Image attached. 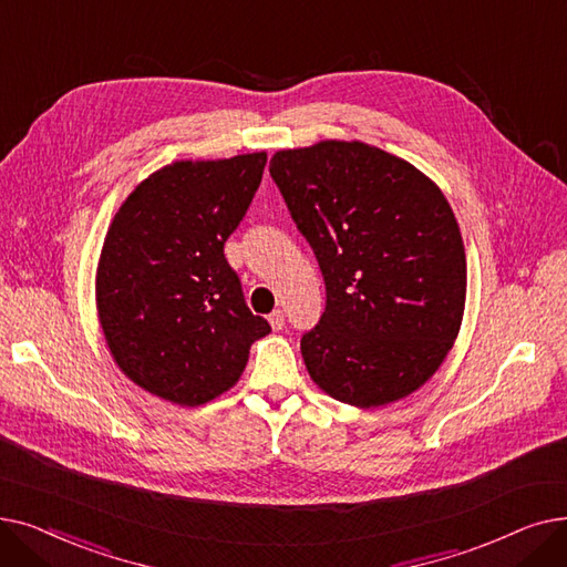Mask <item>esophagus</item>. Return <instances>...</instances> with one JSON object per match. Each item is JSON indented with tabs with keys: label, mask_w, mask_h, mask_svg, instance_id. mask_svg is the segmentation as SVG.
Segmentation results:
<instances>
[{
	"label": "esophagus",
	"mask_w": 567,
	"mask_h": 567,
	"mask_svg": "<svg viewBox=\"0 0 567 567\" xmlns=\"http://www.w3.org/2000/svg\"><path fill=\"white\" fill-rule=\"evenodd\" d=\"M267 320H269V326H272V330H284V326H286V316L281 309H275L267 316Z\"/></svg>",
	"instance_id": "esophagus-1"
}]
</instances>
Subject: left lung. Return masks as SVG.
<instances>
[{"label": "left lung", "instance_id": "8db88e82", "mask_svg": "<svg viewBox=\"0 0 567 567\" xmlns=\"http://www.w3.org/2000/svg\"><path fill=\"white\" fill-rule=\"evenodd\" d=\"M269 175L326 279V311L300 343L311 381L358 409L420 390L466 305L464 241L436 182L360 141L279 150Z\"/></svg>", "mask_w": 567, "mask_h": 567}]
</instances>
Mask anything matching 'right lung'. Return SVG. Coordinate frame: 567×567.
<instances>
[{"mask_svg":"<svg viewBox=\"0 0 567 567\" xmlns=\"http://www.w3.org/2000/svg\"><path fill=\"white\" fill-rule=\"evenodd\" d=\"M265 152L175 161L143 179L105 233L96 311L126 379L177 406L230 390L251 343L269 334L254 316L224 245L245 217Z\"/></svg>","mask_w":567,"mask_h":567,"instance_id":"obj_1","label":"right lung"}]
</instances>
